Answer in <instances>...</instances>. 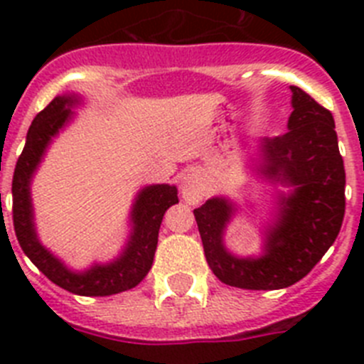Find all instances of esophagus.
Instances as JSON below:
<instances>
[{
	"label": "esophagus",
	"mask_w": 364,
	"mask_h": 364,
	"mask_svg": "<svg viewBox=\"0 0 364 364\" xmlns=\"http://www.w3.org/2000/svg\"><path fill=\"white\" fill-rule=\"evenodd\" d=\"M180 193H182V198H184L186 204L195 205L204 200L205 193H208V186H205L204 178L198 173L193 171L188 173L182 178V182H180Z\"/></svg>",
	"instance_id": "esophagus-1"
}]
</instances>
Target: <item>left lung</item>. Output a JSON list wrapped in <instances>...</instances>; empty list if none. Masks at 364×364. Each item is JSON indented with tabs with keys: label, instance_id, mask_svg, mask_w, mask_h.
<instances>
[{
	"label": "left lung",
	"instance_id": "left-lung-1",
	"mask_svg": "<svg viewBox=\"0 0 364 364\" xmlns=\"http://www.w3.org/2000/svg\"><path fill=\"white\" fill-rule=\"evenodd\" d=\"M291 114L282 136L262 138L250 154L259 182L281 186L259 228L260 250L239 255L226 230L242 204L213 197L195 210L204 255L218 281L244 290H281L306 277L339 235L345 217V164L332 112L290 85ZM255 205L250 204V215ZM247 215V213H246Z\"/></svg>",
	"mask_w": 364,
	"mask_h": 364
}]
</instances>
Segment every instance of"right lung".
I'll return each instance as SVG.
<instances>
[{"mask_svg": "<svg viewBox=\"0 0 364 364\" xmlns=\"http://www.w3.org/2000/svg\"><path fill=\"white\" fill-rule=\"evenodd\" d=\"M85 100L76 92H62L50 102L28 127L27 140L12 178V217L18 242L36 268L63 290L83 297H105L127 291L142 282L153 266L164 213L178 202L176 186L149 184L138 189L131 204L129 233L120 253L111 260L74 269L40 240L32 204V180L54 138L76 118L74 109ZM1 197V193H0Z\"/></svg>", "mask_w": 364, "mask_h": 364, "instance_id": "add662e5", "label": "right lung"}]
</instances>
